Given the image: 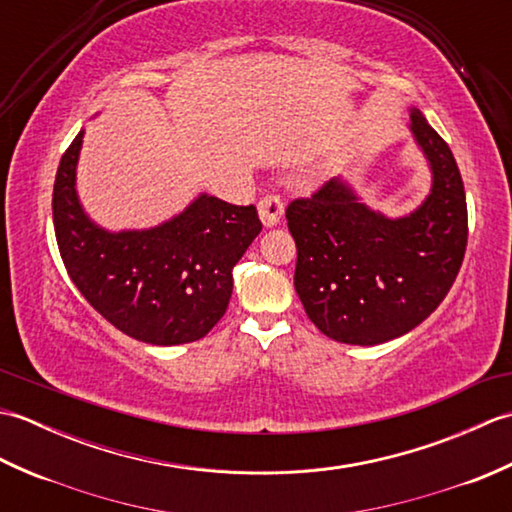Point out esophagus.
Instances as JSON below:
<instances>
[{"label": "esophagus", "instance_id": "1", "mask_svg": "<svg viewBox=\"0 0 512 512\" xmlns=\"http://www.w3.org/2000/svg\"><path fill=\"white\" fill-rule=\"evenodd\" d=\"M257 211H259V217H262L264 226H275V224H279L281 215H284V202H281L279 195L268 193L262 200H259Z\"/></svg>", "mask_w": 512, "mask_h": 512}]
</instances>
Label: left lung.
Returning <instances> with one entry per match:
<instances>
[{
	"label": "left lung",
	"instance_id": "obj_1",
	"mask_svg": "<svg viewBox=\"0 0 512 512\" xmlns=\"http://www.w3.org/2000/svg\"><path fill=\"white\" fill-rule=\"evenodd\" d=\"M411 132L427 156L433 187L407 217L380 215L341 180L288 204L297 244L295 290L330 339L378 345L416 328L447 297L469 239L464 182L449 145L420 110Z\"/></svg>",
	"mask_w": 512,
	"mask_h": 512
}]
</instances>
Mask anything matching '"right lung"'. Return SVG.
Wrapping results in <instances>:
<instances>
[{
	"label": "right lung",
	"instance_id": "obj_1",
	"mask_svg": "<svg viewBox=\"0 0 512 512\" xmlns=\"http://www.w3.org/2000/svg\"><path fill=\"white\" fill-rule=\"evenodd\" d=\"M83 132L59 162L52 220L74 286L116 330L151 345L198 341L224 317L233 268L262 231L253 204L200 195L187 211L149 231L107 233L76 198Z\"/></svg>",
	"mask_w": 512,
	"mask_h": 512
}]
</instances>
